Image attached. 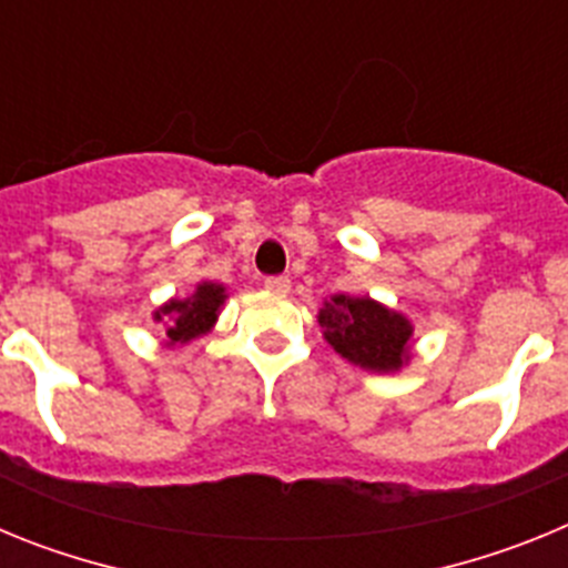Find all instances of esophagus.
<instances>
[{"mask_svg": "<svg viewBox=\"0 0 568 568\" xmlns=\"http://www.w3.org/2000/svg\"><path fill=\"white\" fill-rule=\"evenodd\" d=\"M264 287L273 290V293H290V278L287 275H270V278H264Z\"/></svg>", "mask_w": 568, "mask_h": 568, "instance_id": "esophagus-1", "label": "esophagus"}]
</instances>
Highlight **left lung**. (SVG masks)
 Segmentation results:
<instances>
[{"label":"left lung","instance_id":"left-lung-1","mask_svg":"<svg viewBox=\"0 0 568 568\" xmlns=\"http://www.w3.org/2000/svg\"><path fill=\"white\" fill-rule=\"evenodd\" d=\"M324 338L341 358L369 373H398L409 361L413 324L373 298L333 295L318 310Z\"/></svg>","mask_w":568,"mask_h":568}]
</instances>
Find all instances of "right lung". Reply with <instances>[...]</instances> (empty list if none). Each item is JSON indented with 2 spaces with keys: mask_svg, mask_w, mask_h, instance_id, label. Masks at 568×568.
I'll return each instance as SVG.
<instances>
[{
  "mask_svg": "<svg viewBox=\"0 0 568 568\" xmlns=\"http://www.w3.org/2000/svg\"><path fill=\"white\" fill-rule=\"evenodd\" d=\"M224 293L222 284L213 281H202L190 298H170L164 307L153 313L155 321H162L164 333H168V346L173 344H187L193 338H202L213 329L219 310L224 307Z\"/></svg>",
  "mask_w": 568,
  "mask_h": 568,
  "instance_id": "right-lung-1",
  "label": "right lung"
}]
</instances>
